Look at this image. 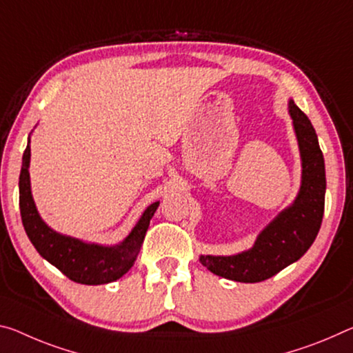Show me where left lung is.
<instances>
[{
	"instance_id": "left-lung-1",
	"label": "left lung",
	"mask_w": 353,
	"mask_h": 353,
	"mask_svg": "<svg viewBox=\"0 0 353 353\" xmlns=\"http://www.w3.org/2000/svg\"><path fill=\"white\" fill-rule=\"evenodd\" d=\"M301 160V182L294 203L257 234L253 247L231 256L201 254L215 275L239 283H259L297 262L317 237L325 205V163L314 127L292 99L288 103Z\"/></svg>"
}]
</instances>
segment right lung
I'll list each match as a JSON object with an SVG mask.
<instances>
[{
	"label": "right lung",
	"mask_w": 353,
	"mask_h": 353,
	"mask_svg": "<svg viewBox=\"0 0 353 353\" xmlns=\"http://www.w3.org/2000/svg\"><path fill=\"white\" fill-rule=\"evenodd\" d=\"M31 135L23 152L20 171V214L28 239L34 245L37 253L54 265L72 281L97 286L113 283L130 270L135 264L144 236L160 201L146 207L130 234L116 245H100L65 236L50 228L39 215L31 193L30 161Z\"/></svg>",
	"instance_id": "add662e5"
}]
</instances>
